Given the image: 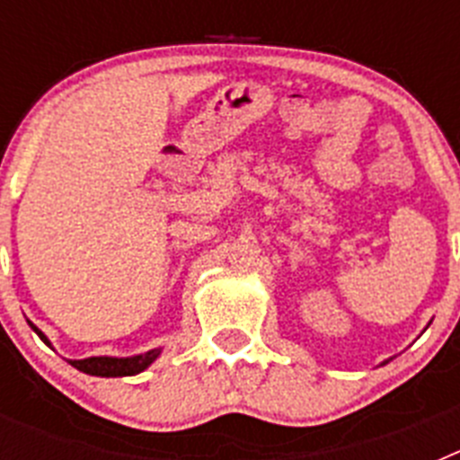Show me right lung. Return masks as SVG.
<instances>
[{"mask_svg": "<svg viewBox=\"0 0 460 460\" xmlns=\"http://www.w3.org/2000/svg\"><path fill=\"white\" fill-rule=\"evenodd\" d=\"M30 327L40 336V341H43V343H48V339L43 336V332H40L39 327H34L31 323H30ZM158 352L161 350H149V352H145V355L126 357V359H117V357H89V359H71V367H75L78 371H83V373H89V376H101V377L136 376V373L145 371V368H147L149 364L156 359Z\"/></svg>", "mask_w": 460, "mask_h": 460, "instance_id": "obj_1", "label": "right lung"}]
</instances>
